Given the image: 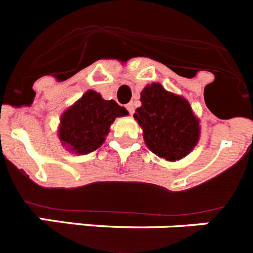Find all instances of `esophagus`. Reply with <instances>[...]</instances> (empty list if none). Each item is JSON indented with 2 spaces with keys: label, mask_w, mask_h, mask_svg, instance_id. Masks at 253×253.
Returning a JSON list of instances; mask_svg holds the SVG:
<instances>
[{
  "label": "esophagus",
  "mask_w": 253,
  "mask_h": 253,
  "mask_svg": "<svg viewBox=\"0 0 253 253\" xmlns=\"http://www.w3.org/2000/svg\"><path fill=\"white\" fill-rule=\"evenodd\" d=\"M126 108H127V111L131 113V115H133V112H135V107H133V103L126 104Z\"/></svg>",
  "instance_id": "34e87169"
}]
</instances>
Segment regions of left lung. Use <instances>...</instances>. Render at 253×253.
<instances>
[{
  "mask_svg": "<svg viewBox=\"0 0 253 253\" xmlns=\"http://www.w3.org/2000/svg\"><path fill=\"white\" fill-rule=\"evenodd\" d=\"M140 101L133 117L150 151L171 163L190 154L200 137V121L190 103L160 83L147 84Z\"/></svg>",
  "mask_w": 253,
  "mask_h": 253,
  "instance_id": "8db88e82",
  "label": "left lung"
}]
</instances>
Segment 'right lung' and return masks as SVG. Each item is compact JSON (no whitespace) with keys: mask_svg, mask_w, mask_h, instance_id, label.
<instances>
[{"mask_svg":"<svg viewBox=\"0 0 253 253\" xmlns=\"http://www.w3.org/2000/svg\"><path fill=\"white\" fill-rule=\"evenodd\" d=\"M127 115L125 107L89 89L61 113L59 140L69 152L87 155L102 146L116 118Z\"/></svg>","mask_w":253,"mask_h":253,"instance_id":"add662e5","label":"right lung"}]
</instances>
